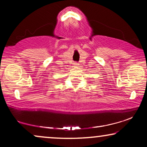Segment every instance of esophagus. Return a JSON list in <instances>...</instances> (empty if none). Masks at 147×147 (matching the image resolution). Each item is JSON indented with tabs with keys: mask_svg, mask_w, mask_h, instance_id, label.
I'll return each instance as SVG.
<instances>
[{
	"mask_svg": "<svg viewBox=\"0 0 147 147\" xmlns=\"http://www.w3.org/2000/svg\"><path fill=\"white\" fill-rule=\"evenodd\" d=\"M74 65L76 66V67H77V66L79 65V63H78L77 62H75V63H74Z\"/></svg>",
	"mask_w": 147,
	"mask_h": 147,
	"instance_id": "obj_1",
	"label": "esophagus"
}]
</instances>
